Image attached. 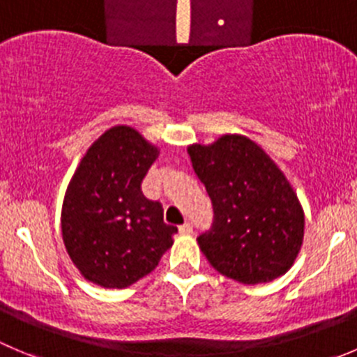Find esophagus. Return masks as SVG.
Masks as SVG:
<instances>
[{
    "label": "esophagus",
    "instance_id": "obj_1",
    "mask_svg": "<svg viewBox=\"0 0 357 357\" xmlns=\"http://www.w3.org/2000/svg\"><path fill=\"white\" fill-rule=\"evenodd\" d=\"M178 231L182 233V235H191L192 233V222H184L182 226H178Z\"/></svg>",
    "mask_w": 357,
    "mask_h": 357
}]
</instances>
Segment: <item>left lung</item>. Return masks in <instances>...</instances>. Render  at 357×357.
<instances>
[{"instance_id": "obj_1", "label": "left lung", "mask_w": 357, "mask_h": 357, "mask_svg": "<svg viewBox=\"0 0 357 357\" xmlns=\"http://www.w3.org/2000/svg\"><path fill=\"white\" fill-rule=\"evenodd\" d=\"M213 206L198 236L219 273L242 284L270 282L293 266L303 242V210L289 182L252 140L226 135L188 149Z\"/></svg>"}]
</instances>
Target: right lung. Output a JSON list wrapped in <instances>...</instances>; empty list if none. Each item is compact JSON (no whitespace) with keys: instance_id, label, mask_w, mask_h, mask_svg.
Masks as SVG:
<instances>
[{"instance_id":"obj_1","label":"right lung","mask_w":357,"mask_h":357,"mask_svg":"<svg viewBox=\"0 0 357 357\" xmlns=\"http://www.w3.org/2000/svg\"><path fill=\"white\" fill-rule=\"evenodd\" d=\"M155 158L158 149L138 131L115 126L91 145L68 185L64 245L80 273L98 286H131L172 247L176 227L162 220L161 203L142 195Z\"/></svg>"}]
</instances>
